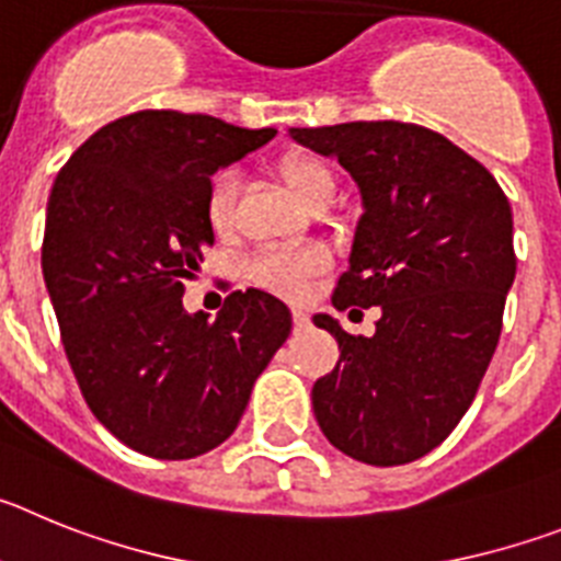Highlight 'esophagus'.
I'll return each instance as SVG.
<instances>
[{"mask_svg": "<svg viewBox=\"0 0 561 561\" xmlns=\"http://www.w3.org/2000/svg\"><path fill=\"white\" fill-rule=\"evenodd\" d=\"M291 320H295V331L309 329V314L304 309H291Z\"/></svg>", "mask_w": 561, "mask_h": 561, "instance_id": "1", "label": "esophagus"}]
</instances>
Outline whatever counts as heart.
<instances>
[{
	"label": "heart",
	"instance_id": "1",
	"mask_svg": "<svg viewBox=\"0 0 561 561\" xmlns=\"http://www.w3.org/2000/svg\"><path fill=\"white\" fill-rule=\"evenodd\" d=\"M280 173L300 205H309L317 196L336 191L334 171L329 168V162L311 157V153L286 157ZM238 191H241L238 168H221L207 182L205 216L207 225L216 232H225L232 225ZM325 270H329V255L317 247H264L247 261V275L257 286L284 297H304L311 289V280Z\"/></svg>",
	"mask_w": 561,
	"mask_h": 561
}]
</instances>
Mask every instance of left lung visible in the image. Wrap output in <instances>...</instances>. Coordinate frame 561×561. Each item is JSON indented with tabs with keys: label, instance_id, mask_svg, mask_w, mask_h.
I'll list each match as a JSON object with an SVG mask.
<instances>
[{
	"label": "left lung",
	"instance_id": "8db88e82",
	"mask_svg": "<svg viewBox=\"0 0 561 561\" xmlns=\"http://www.w3.org/2000/svg\"><path fill=\"white\" fill-rule=\"evenodd\" d=\"M289 137L340 162L359 187L348 272L331 304L381 309L374 336L314 314L340 342L336 368L311 388L314 419L354 460L410 463L463 419L497 348L517 275L512 207L478 160L415 123L289 128Z\"/></svg>",
	"mask_w": 561,
	"mask_h": 561
}]
</instances>
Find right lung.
I'll return each instance as SVG.
<instances>
[{
    "instance_id": "right-lung-1",
    "label": "right lung",
    "mask_w": 561,
    "mask_h": 561,
    "mask_svg": "<svg viewBox=\"0 0 561 561\" xmlns=\"http://www.w3.org/2000/svg\"><path fill=\"white\" fill-rule=\"evenodd\" d=\"M272 137L148 108L92 134L56 176L44 286L89 410L134 453L185 460L219 447L289 336V309L266 291H232L216 320L182 306L216 241L207 182Z\"/></svg>"
}]
</instances>
